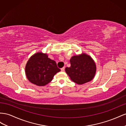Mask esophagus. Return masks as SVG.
<instances>
[{"mask_svg": "<svg viewBox=\"0 0 126 126\" xmlns=\"http://www.w3.org/2000/svg\"><path fill=\"white\" fill-rule=\"evenodd\" d=\"M61 71L63 72V71H64V70H65V67H62V68H61Z\"/></svg>", "mask_w": 126, "mask_h": 126, "instance_id": "34e87169", "label": "esophagus"}]
</instances>
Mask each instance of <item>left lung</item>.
<instances>
[{
  "instance_id": "1",
  "label": "left lung",
  "mask_w": 126,
  "mask_h": 126,
  "mask_svg": "<svg viewBox=\"0 0 126 126\" xmlns=\"http://www.w3.org/2000/svg\"><path fill=\"white\" fill-rule=\"evenodd\" d=\"M70 63L71 66L66 67L65 71L75 83L84 84L90 81L94 77L95 64L91 57L85 54L72 57Z\"/></svg>"
}]
</instances>
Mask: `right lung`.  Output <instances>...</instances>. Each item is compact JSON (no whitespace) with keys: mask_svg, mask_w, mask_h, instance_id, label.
<instances>
[{"mask_svg":"<svg viewBox=\"0 0 126 126\" xmlns=\"http://www.w3.org/2000/svg\"><path fill=\"white\" fill-rule=\"evenodd\" d=\"M60 71L55 61L42 53H37L32 56L25 67L28 80L38 86H44L49 83L54 75Z\"/></svg>","mask_w":126,"mask_h":126,"instance_id":"add662e5","label":"right lung"}]
</instances>
